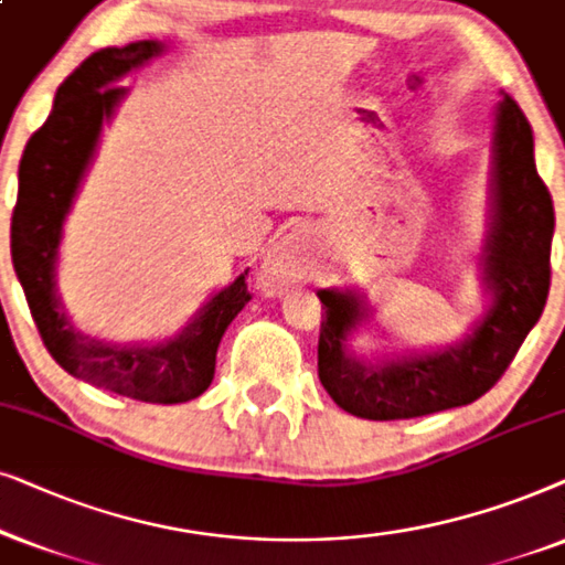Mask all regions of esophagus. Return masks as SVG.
Returning a JSON list of instances; mask_svg holds the SVG:
<instances>
[{
  "mask_svg": "<svg viewBox=\"0 0 565 565\" xmlns=\"http://www.w3.org/2000/svg\"><path fill=\"white\" fill-rule=\"evenodd\" d=\"M307 276V235L291 230L287 237L268 253L260 270V284L268 291H284Z\"/></svg>",
  "mask_w": 565,
  "mask_h": 565,
  "instance_id": "esophagus-1",
  "label": "esophagus"
}]
</instances>
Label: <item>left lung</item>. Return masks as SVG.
Segmentation results:
<instances>
[{
  "instance_id": "obj_1",
  "label": "left lung",
  "mask_w": 565,
  "mask_h": 565,
  "mask_svg": "<svg viewBox=\"0 0 565 565\" xmlns=\"http://www.w3.org/2000/svg\"><path fill=\"white\" fill-rule=\"evenodd\" d=\"M553 227V199L537 175L532 126L507 95L495 124L493 224L486 247L493 310L460 345L390 364H361L343 343L364 315L359 297L318 291L326 305L318 374L328 395L345 413L370 420L428 416L486 395L545 310Z\"/></svg>"
}]
</instances>
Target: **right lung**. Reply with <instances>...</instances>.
<instances>
[{"label": "right lung", "mask_w": 565, "mask_h": 565, "mask_svg": "<svg viewBox=\"0 0 565 565\" xmlns=\"http://www.w3.org/2000/svg\"><path fill=\"white\" fill-rule=\"evenodd\" d=\"M160 54V43L139 41L85 58L56 89L54 110L30 137L20 160L18 204L12 212V263L41 341L56 364L108 393L145 403H185L214 380L224 330L250 302L247 270L220 291L183 335L164 345H110L72 328L56 297V258L64 216L95 152L103 120L126 89L120 74Z\"/></svg>", "instance_id": "obj_1"}]
</instances>
